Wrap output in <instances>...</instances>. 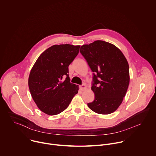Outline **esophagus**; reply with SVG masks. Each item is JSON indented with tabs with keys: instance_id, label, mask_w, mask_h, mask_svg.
I'll return each instance as SVG.
<instances>
[{
	"instance_id": "1",
	"label": "esophagus",
	"mask_w": 156,
	"mask_h": 156,
	"mask_svg": "<svg viewBox=\"0 0 156 156\" xmlns=\"http://www.w3.org/2000/svg\"><path fill=\"white\" fill-rule=\"evenodd\" d=\"M86 88H87V86H86L85 84H83L82 85L80 86V89L81 91H83V90H85Z\"/></svg>"
}]
</instances>
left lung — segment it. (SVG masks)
<instances>
[{
	"label": "left lung",
	"mask_w": 156,
	"mask_h": 156,
	"mask_svg": "<svg viewBox=\"0 0 156 156\" xmlns=\"http://www.w3.org/2000/svg\"><path fill=\"white\" fill-rule=\"evenodd\" d=\"M80 52L93 73L91 90L95 96L88 103V107L99 114L114 112L122 103L129 84L126 57L115 45L101 40L82 46Z\"/></svg>",
	"instance_id": "1"
}]
</instances>
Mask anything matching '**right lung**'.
<instances>
[{"label":"right lung","mask_w":156,"mask_h":156,"mask_svg":"<svg viewBox=\"0 0 156 156\" xmlns=\"http://www.w3.org/2000/svg\"><path fill=\"white\" fill-rule=\"evenodd\" d=\"M79 48L80 46L68 44L54 45L40 55L30 71L29 87L32 97L47 115L64 111L78 93L79 86L70 82L68 66Z\"/></svg>","instance_id":"1"}]
</instances>
